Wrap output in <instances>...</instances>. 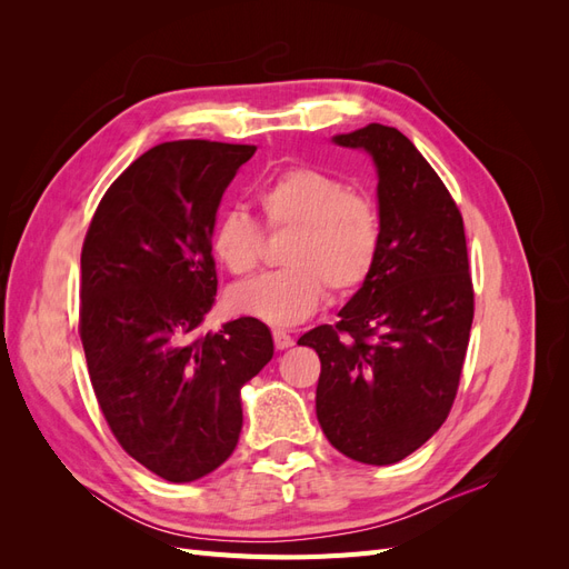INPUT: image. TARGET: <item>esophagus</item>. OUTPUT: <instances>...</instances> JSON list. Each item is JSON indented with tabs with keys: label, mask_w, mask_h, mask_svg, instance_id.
<instances>
[{
	"label": "esophagus",
	"mask_w": 569,
	"mask_h": 569,
	"mask_svg": "<svg viewBox=\"0 0 569 569\" xmlns=\"http://www.w3.org/2000/svg\"><path fill=\"white\" fill-rule=\"evenodd\" d=\"M272 339H274V349H278V351H284L289 347H295V337H291L284 330H272Z\"/></svg>",
	"instance_id": "1"
}]
</instances>
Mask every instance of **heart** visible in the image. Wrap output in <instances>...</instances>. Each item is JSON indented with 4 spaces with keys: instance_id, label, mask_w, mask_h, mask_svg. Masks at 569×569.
I'll return each mask as SVG.
<instances>
[{
    "instance_id": "b5f03b06",
    "label": "heart",
    "mask_w": 569,
    "mask_h": 569,
    "mask_svg": "<svg viewBox=\"0 0 569 569\" xmlns=\"http://www.w3.org/2000/svg\"><path fill=\"white\" fill-rule=\"evenodd\" d=\"M270 230H291L282 253L287 268L232 289L234 311L272 327L311 318L327 299L363 287L382 251V220L375 203L318 168L295 166L270 178L256 194ZM263 234L244 211L222 213L211 251L232 274H249L261 261Z\"/></svg>"
}]
</instances>
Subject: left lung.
<instances>
[{
  "instance_id": "1",
  "label": "left lung",
  "mask_w": 569,
  "mask_h": 569,
  "mask_svg": "<svg viewBox=\"0 0 569 569\" xmlns=\"http://www.w3.org/2000/svg\"><path fill=\"white\" fill-rule=\"evenodd\" d=\"M377 173L382 251L372 278L299 343L320 356L316 412L335 449L366 465L399 462L453 406L475 313L462 216L403 132L370 123L335 134Z\"/></svg>"
}]
</instances>
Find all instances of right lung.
<instances>
[{
    "instance_id": "obj_1",
    "label": "right lung",
    "mask_w": 569,
    "mask_h": 569,
    "mask_svg": "<svg viewBox=\"0 0 569 569\" xmlns=\"http://www.w3.org/2000/svg\"><path fill=\"white\" fill-rule=\"evenodd\" d=\"M253 144L166 142L128 166L84 237L80 339L113 437L166 481L201 479L242 432V387L272 335L237 318L199 335L216 303L211 232Z\"/></svg>"
}]
</instances>
